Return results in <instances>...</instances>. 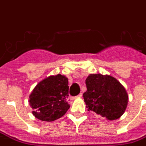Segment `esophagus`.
<instances>
[{"label":"esophagus","mask_w":146,"mask_h":146,"mask_svg":"<svg viewBox=\"0 0 146 146\" xmlns=\"http://www.w3.org/2000/svg\"><path fill=\"white\" fill-rule=\"evenodd\" d=\"M82 93H80L76 98H81V97H82Z\"/></svg>","instance_id":"obj_1"}]
</instances>
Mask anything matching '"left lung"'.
<instances>
[{
    "instance_id": "1",
    "label": "left lung",
    "mask_w": 146,
    "mask_h": 146,
    "mask_svg": "<svg viewBox=\"0 0 146 146\" xmlns=\"http://www.w3.org/2000/svg\"><path fill=\"white\" fill-rule=\"evenodd\" d=\"M86 84L87 91L83 93V98L88 111L109 120H117L123 114L129 96L117 79L101 73L90 74Z\"/></svg>"
}]
</instances>
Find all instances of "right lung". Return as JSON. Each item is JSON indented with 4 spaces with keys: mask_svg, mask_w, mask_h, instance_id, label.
Instances as JSON below:
<instances>
[{
    "mask_svg": "<svg viewBox=\"0 0 146 146\" xmlns=\"http://www.w3.org/2000/svg\"><path fill=\"white\" fill-rule=\"evenodd\" d=\"M68 92V79L65 76L57 74L42 80L29 95L32 113L42 121L50 122L59 119L70 108L66 102Z\"/></svg>",
    "mask_w": 146,
    "mask_h": 146,
    "instance_id": "right-lung-1",
    "label": "right lung"
}]
</instances>
